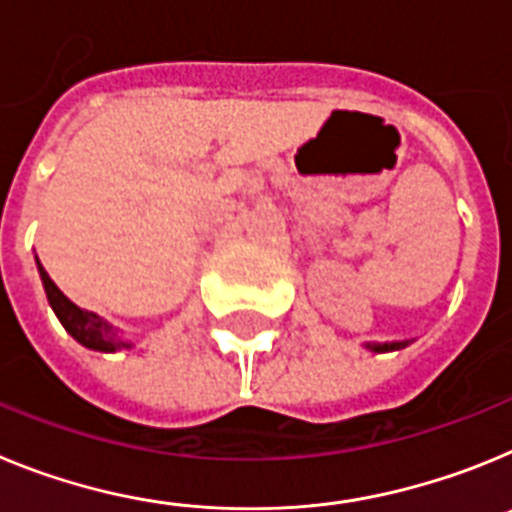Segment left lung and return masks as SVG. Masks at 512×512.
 <instances>
[{"mask_svg":"<svg viewBox=\"0 0 512 512\" xmlns=\"http://www.w3.org/2000/svg\"><path fill=\"white\" fill-rule=\"evenodd\" d=\"M410 346V341H387V343H364L372 354H387V351H400V348Z\"/></svg>","mask_w":512,"mask_h":512,"instance_id":"8db88e82","label":"left lung"}]
</instances>
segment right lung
<instances>
[{
	"instance_id": "add662e5",
	"label": "right lung",
	"mask_w": 512,
	"mask_h": 512,
	"mask_svg": "<svg viewBox=\"0 0 512 512\" xmlns=\"http://www.w3.org/2000/svg\"><path fill=\"white\" fill-rule=\"evenodd\" d=\"M38 271L40 279H43L48 305L53 307L56 318L61 320V325L74 341H79L81 346L92 348V351H102V354H112V351H122V348H133V341H125L120 328H115V325H110L104 318H99L97 312L81 310L79 305H74L69 297L63 295L61 289L53 284V279L48 277V271L40 266V261Z\"/></svg>"
}]
</instances>
